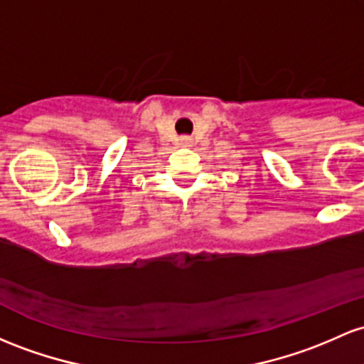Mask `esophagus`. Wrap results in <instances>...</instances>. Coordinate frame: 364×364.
Returning a JSON list of instances; mask_svg holds the SVG:
<instances>
[{"label": "esophagus", "instance_id": "esophagus-1", "mask_svg": "<svg viewBox=\"0 0 364 364\" xmlns=\"http://www.w3.org/2000/svg\"><path fill=\"white\" fill-rule=\"evenodd\" d=\"M179 141H181V145L183 146H190V143H191V139L188 138V136H183L181 139H179Z\"/></svg>", "mask_w": 364, "mask_h": 364}]
</instances>
